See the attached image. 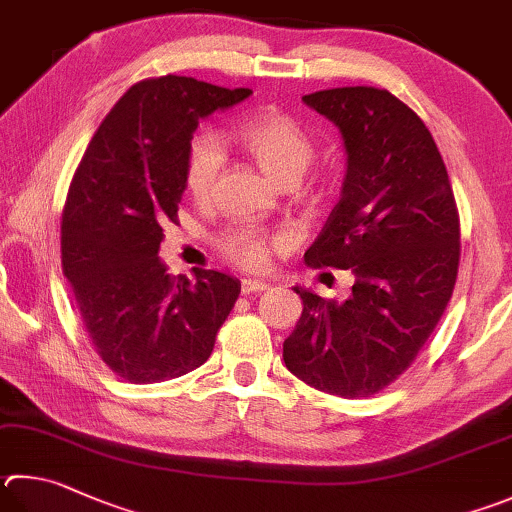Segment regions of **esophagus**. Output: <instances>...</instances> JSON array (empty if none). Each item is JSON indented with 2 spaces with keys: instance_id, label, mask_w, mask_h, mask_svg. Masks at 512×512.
I'll return each instance as SVG.
<instances>
[{
  "instance_id": "34e87169",
  "label": "esophagus",
  "mask_w": 512,
  "mask_h": 512,
  "mask_svg": "<svg viewBox=\"0 0 512 512\" xmlns=\"http://www.w3.org/2000/svg\"><path fill=\"white\" fill-rule=\"evenodd\" d=\"M268 288V282L264 280H250V277H244L241 280V293L244 295H253V293H262Z\"/></svg>"
}]
</instances>
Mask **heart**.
Wrapping results in <instances>:
<instances>
[{
	"label": "heart",
	"instance_id": "b5f03b06",
	"mask_svg": "<svg viewBox=\"0 0 512 512\" xmlns=\"http://www.w3.org/2000/svg\"><path fill=\"white\" fill-rule=\"evenodd\" d=\"M232 141L253 159L259 170L275 183H295L313 159V141L304 127L277 109H259L241 118L232 129ZM224 163L221 145L212 136H197L185 156L183 183L194 201H208ZM280 237L241 228L221 241L224 255L241 268H262L271 248L280 246Z\"/></svg>",
	"mask_w": 512,
	"mask_h": 512
}]
</instances>
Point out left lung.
Segmentation results:
<instances>
[{
    "mask_svg": "<svg viewBox=\"0 0 512 512\" xmlns=\"http://www.w3.org/2000/svg\"><path fill=\"white\" fill-rule=\"evenodd\" d=\"M302 102L338 127L347 156L338 206L304 259L351 271L353 286L345 302L293 286L304 309L282 356L306 385L362 398L412 365L450 302L457 206L432 134L387 89H324Z\"/></svg>",
    "mask_w": 512,
    "mask_h": 512,
    "instance_id": "left-lung-1",
    "label": "left lung"
}]
</instances>
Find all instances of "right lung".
Returning a JSON list of instances; mask_svg holds the SVG:
<instances>
[{
    "instance_id": "add662e5",
    "label": "right lung",
    "mask_w": 512,
    "mask_h": 512,
    "mask_svg": "<svg viewBox=\"0 0 512 512\" xmlns=\"http://www.w3.org/2000/svg\"><path fill=\"white\" fill-rule=\"evenodd\" d=\"M250 89L163 76L134 85L109 111L73 174L62 215V271L98 356L136 385L161 383L210 358L241 284L219 271L170 277L159 257L176 221L199 120Z\"/></svg>"
}]
</instances>
